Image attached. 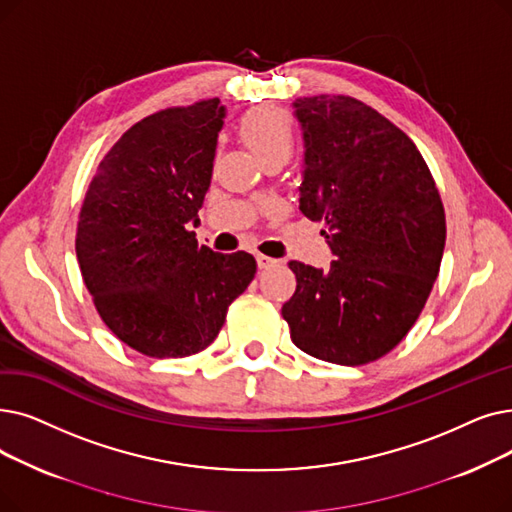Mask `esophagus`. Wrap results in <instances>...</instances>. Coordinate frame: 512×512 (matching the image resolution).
<instances>
[{
  "instance_id": "1",
  "label": "esophagus",
  "mask_w": 512,
  "mask_h": 512,
  "mask_svg": "<svg viewBox=\"0 0 512 512\" xmlns=\"http://www.w3.org/2000/svg\"><path fill=\"white\" fill-rule=\"evenodd\" d=\"M257 265H259V270H268L270 265L274 263V259L272 257H265V255H261V253H257Z\"/></svg>"
}]
</instances>
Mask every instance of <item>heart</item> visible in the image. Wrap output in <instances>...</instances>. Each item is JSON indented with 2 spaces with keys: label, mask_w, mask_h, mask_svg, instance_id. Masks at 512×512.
Here are the masks:
<instances>
[{
  "label": "heart",
  "mask_w": 512,
  "mask_h": 512,
  "mask_svg": "<svg viewBox=\"0 0 512 512\" xmlns=\"http://www.w3.org/2000/svg\"><path fill=\"white\" fill-rule=\"evenodd\" d=\"M240 136L263 165L274 161L286 163L297 144V125L286 110L261 106L242 117Z\"/></svg>",
  "instance_id": "1"
}]
</instances>
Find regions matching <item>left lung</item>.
<instances>
[{"mask_svg":"<svg viewBox=\"0 0 512 512\" xmlns=\"http://www.w3.org/2000/svg\"><path fill=\"white\" fill-rule=\"evenodd\" d=\"M305 169L299 209L322 221L328 270L291 261L282 305L293 343L318 360L362 366L389 353L425 307L446 244V211L416 144L351 96L295 102Z\"/></svg>","mask_w":512,"mask_h":512,"instance_id":"8db88e82","label":"left lung"}]
</instances>
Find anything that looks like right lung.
<instances>
[{"mask_svg": "<svg viewBox=\"0 0 512 512\" xmlns=\"http://www.w3.org/2000/svg\"><path fill=\"white\" fill-rule=\"evenodd\" d=\"M217 98L131 125L106 152L81 205L75 251L102 322L148 358L207 349L257 272L253 255L198 247L190 221L211 184Z\"/></svg>", "mask_w": 512, "mask_h": 512, "instance_id": "right-lung-1", "label": "right lung"}]
</instances>
